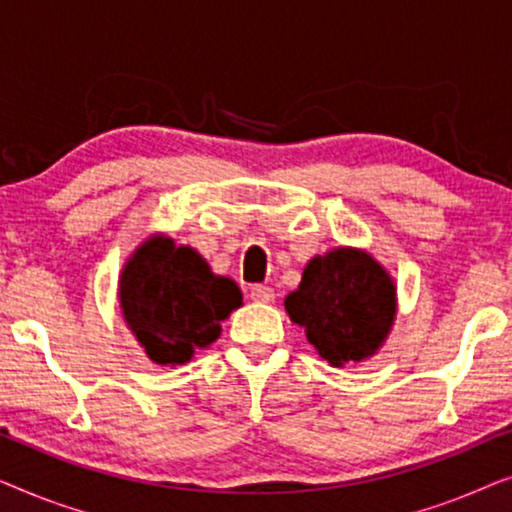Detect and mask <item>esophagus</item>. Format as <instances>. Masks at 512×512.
I'll return each mask as SVG.
<instances>
[{
	"label": "esophagus",
	"mask_w": 512,
	"mask_h": 512,
	"mask_svg": "<svg viewBox=\"0 0 512 512\" xmlns=\"http://www.w3.org/2000/svg\"><path fill=\"white\" fill-rule=\"evenodd\" d=\"M249 298L254 300V303H272V300H275V291H272L270 286L254 284L249 289Z\"/></svg>",
	"instance_id": "34e87169"
}]
</instances>
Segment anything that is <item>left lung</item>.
Returning a JSON list of instances; mask_svg holds the SVG:
<instances>
[{
    "instance_id": "left-lung-1",
    "label": "left lung",
    "mask_w": 512,
    "mask_h": 512,
    "mask_svg": "<svg viewBox=\"0 0 512 512\" xmlns=\"http://www.w3.org/2000/svg\"><path fill=\"white\" fill-rule=\"evenodd\" d=\"M284 307L321 359L340 368L384 345L396 319V286L368 251L338 247L305 265Z\"/></svg>"
}]
</instances>
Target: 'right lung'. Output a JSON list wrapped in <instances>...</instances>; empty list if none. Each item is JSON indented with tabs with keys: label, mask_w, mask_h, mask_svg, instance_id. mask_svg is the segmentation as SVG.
<instances>
[{
	"label": "right lung",
	"mask_w": 512,
	"mask_h": 512,
	"mask_svg": "<svg viewBox=\"0 0 512 512\" xmlns=\"http://www.w3.org/2000/svg\"><path fill=\"white\" fill-rule=\"evenodd\" d=\"M118 300L146 356L158 366H181L219 338L242 293L233 279L214 275L198 251L156 235L125 263Z\"/></svg>",
	"instance_id": "add662e5"
}]
</instances>
